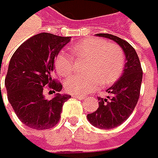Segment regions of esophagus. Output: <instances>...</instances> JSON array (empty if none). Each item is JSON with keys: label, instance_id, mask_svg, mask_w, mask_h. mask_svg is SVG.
Segmentation results:
<instances>
[{"label": "esophagus", "instance_id": "obj_1", "mask_svg": "<svg viewBox=\"0 0 158 158\" xmlns=\"http://www.w3.org/2000/svg\"><path fill=\"white\" fill-rule=\"evenodd\" d=\"M72 97H74V98H78V99H81V100H83V99H85V96H81V95H74V96H72Z\"/></svg>", "mask_w": 158, "mask_h": 158}]
</instances>
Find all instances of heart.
<instances>
[{
	"label": "heart",
	"mask_w": 158,
	"mask_h": 158,
	"mask_svg": "<svg viewBox=\"0 0 158 158\" xmlns=\"http://www.w3.org/2000/svg\"><path fill=\"white\" fill-rule=\"evenodd\" d=\"M74 58L86 60L83 75H75L64 81L68 93L84 95L95 90L99 82L110 85L120 77L125 66V55L117 44H108L101 39L88 38L71 48ZM56 72L62 77L68 76L74 69L73 58L65 52H60L55 59Z\"/></svg>",
	"instance_id": "1"
}]
</instances>
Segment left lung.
Masks as SVG:
<instances>
[{
	"label": "left lung",
	"mask_w": 158,
	"mask_h": 158,
	"mask_svg": "<svg viewBox=\"0 0 158 158\" xmlns=\"http://www.w3.org/2000/svg\"><path fill=\"white\" fill-rule=\"evenodd\" d=\"M113 40L123 49L126 63L124 72L119 80L106 92L109 96L98 98V108L87 114L89 122L99 129H112L121 125L133 113L140 96L142 81V68L135 48L117 36L111 34H97Z\"/></svg>",
	"instance_id": "1"
}]
</instances>
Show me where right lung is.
Returning a JSON list of instances; mask_svg holds the SVG:
<instances>
[{"label": "right lung", "instance_id": "obj_1", "mask_svg": "<svg viewBox=\"0 0 158 158\" xmlns=\"http://www.w3.org/2000/svg\"><path fill=\"white\" fill-rule=\"evenodd\" d=\"M70 39L40 33L22 44L11 58L4 81L7 98L17 117L29 128H53L60 121L64 102L71 98L58 93L47 99L44 95L45 86L53 93L62 89L51 74L55 58Z\"/></svg>", "mask_w": 158, "mask_h": 158}]
</instances>
